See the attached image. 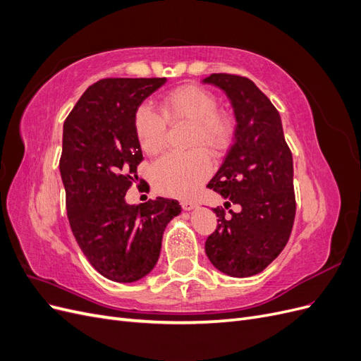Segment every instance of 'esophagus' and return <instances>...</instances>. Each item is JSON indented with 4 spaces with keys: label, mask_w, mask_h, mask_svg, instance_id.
Instances as JSON below:
<instances>
[{
    "label": "esophagus",
    "mask_w": 361,
    "mask_h": 361,
    "mask_svg": "<svg viewBox=\"0 0 361 361\" xmlns=\"http://www.w3.org/2000/svg\"><path fill=\"white\" fill-rule=\"evenodd\" d=\"M180 206H182V209H183V211H191V209H194V207H195V206H197V204H195L194 202H188V200H182V202H180Z\"/></svg>",
    "instance_id": "esophagus-1"
}]
</instances>
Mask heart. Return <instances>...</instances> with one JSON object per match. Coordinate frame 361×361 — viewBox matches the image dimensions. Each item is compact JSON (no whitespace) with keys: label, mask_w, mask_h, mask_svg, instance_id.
<instances>
[{"label":"heart","mask_w":361,"mask_h":361,"mask_svg":"<svg viewBox=\"0 0 361 361\" xmlns=\"http://www.w3.org/2000/svg\"><path fill=\"white\" fill-rule=\"evenodd\" d=\"M167 123L190 125L187 154L162 157L152 170L155 188L173 197H192L212 171L207 154L220 157L231 145L233 123L218 108L216 96L199 85H182L161 102V114L140 105L134 114V133L145 154L154 157L166 146Z\"/></svg>","instance_id":"obj_1"}]
</instances>
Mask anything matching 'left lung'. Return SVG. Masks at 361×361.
I'll list each match as a JSON object with an SVG mask.
<instances>
[{
	"instance_id": "obj_1",
	"label": "left lung",
	"mask_w": 361,
	"mask_h": 361,
	"mask_svg": "<svg viewBox=\"0 0 361 361\" xmlns=\"http://www.w3.org/2000/svg\"><path fill=\"white\" fill-rule=\"evenodd\" d=\"M203 82L226 92L236 117L233 143L207 188L223 195L226 209L240 206L228 216L226 209L215 207L218 226L204 251L224 274L250 277L264 271L290 236L297 211L292 152L279 111L253 81L212 73Z\"/></svg>"
}]
</instances>
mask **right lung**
<instances>
[{
  "label": "right lung",
  "instance_id": "right-lung-1",
  "mask_svg": "<svg viewBox=\"0 0 361 361\" xmlns=\"http://www.w3.org/2000/svg\"><path fill=\"white\" fill-rule=\"evenodd\" d=\"M166 78H105L76 102L63 126L60 158L72 233L92 267L118 283L143 279L157 265L162 233L180 214L178 200L128 204L143 154L134 114Z\"/></svg>",
  "mask_w": 361,
  "mask_h": 361
}]
</instances>
